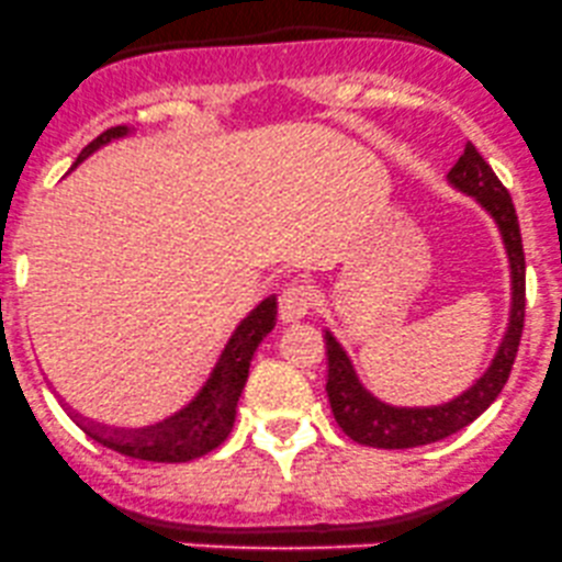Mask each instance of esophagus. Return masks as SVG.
<instances>
[{"mask_svg": "<svg viewBox=\"0 0 562 562\" xmlns=\"http://www.w3.org/2000/svg\"><path fill=\"white\" fill-rule=\"evenodd\" d=\"M313 292L303 283H286L279 294V316L281 322H300L311 313Z\"/></svg>", "mask_w": 562, "mask_h": 562, "instance_id": "34e87169", "label": "esophagus"}]
</instances>
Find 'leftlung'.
<instances>
[{"label": "left lung", "instance_id": "8db88e82", "mask_svg": "<svg viewBox=\"0 0 562 562\" xmlns=\"http://www.w3.org/2000/svg\"><path fill=\"white\" fill-rule=\"evenodd\" d=\"M450 184L458 187L467 195L476 198L482 209L496 220L501 238H504L506 257L512 268V313L509 327L501 340L491 367L469 391H463L456 400L437 404V407H394L375 400L356 378L351 359L340 348V342L327 331V396L335 413L337 426L359 445H370L380 450H407L420 445L439 442L450 434L461 431L463 426L480 418L501 394V389L509 380L512 364H515L517 348H520L522 324H525V255L520 238V222H517L515 203L509 192L501 184L485 158L476 153L472 142L463 147V155L448 173Z\"/></svg>", "mask_w": 562, "mask_h": 562}]
</instances>
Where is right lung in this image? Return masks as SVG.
<instances>
[{
  "label": "right lung",
  "mask_w": 562,
  "mask_h": 562,
  "mask_svg": "<svg viewBox=\"0 0 562 562\" xmlns=\"http://www.w3.org/2000/svg\"><path fill=\"white\" fill-rule=\"evenodd\" d=\"M125 134H128L125 125L106 128L104 134L95 136L82 149L75 166L86 160L90 153L110 144L112 138H120ZM276 313H279L276 297H268L235 327L225 351H222L220 361H216L214 372L206 380V385L198 391L195 400L179 409V413H173L171 418L147 428H136V431H117V428L106 431V428L80 424L82 431L88 437H93L95 442L104 445V448L153 463H184L216 450L225 442L227 434L233 431L235 407H238V396L244 391L246 378H249L251 356H255L262 337H268L270 329L276 327Z\"/></svg>",
  "instance_id": "right-lung-1"
}]
</instances>
